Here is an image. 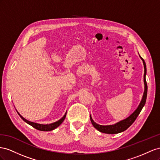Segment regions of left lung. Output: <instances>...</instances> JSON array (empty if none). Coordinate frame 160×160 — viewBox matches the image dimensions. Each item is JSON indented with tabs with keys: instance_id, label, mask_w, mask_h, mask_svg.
<instances>
[{
	"instance_id": "obj_1",
	"label": "left lung",
	"mask_w": 160,
	"mask_h": 160,
	"mask_svg": "<svg viewBox=\"0 0 160 160\" xmlns=\"http://www.w3.org/2000/svg\"><path fill=\"white\" fill-rule=\"evenodd\" d=\"M141 59L142 60L143 63V66H144V69H145V73H144V84H145V91L143 93V96L142 100L139 104V105L138 108L136 109L135 111L132 114L131 116H129L128 118H127L126 119L122 120L120 122H118L115 125H98L97 123H96L93 120L92 117L90 116V121L93 126L95 127L96 129L98 130L99 131L102 132V133H108V134H115V133H121V132H122L125 131L127 129H128L129 127L133 124L137 117H138L139 115L140 112L142 110L143 107H144L145 102H146V98H147V94H148V85L147 82H146V80H145V76H146V65H145V62L144 61L143 59L140 56Z\"/></svg>"
}]
</instances>
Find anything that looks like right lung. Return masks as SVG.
<instances>
[{"label":"right lung","mask_w":160,"mask_h":160,"mask_svg":"<svg viewBox=\"0 0 160 160\" xmlns=\"http://www.w3.org/2000/svg\"><path fill=\"white\" fill-rule=\"evenodd\" d=\"M17 113L19 114V115L21 117V118L25 122H26L27 123H28V124H29L30 125H31L32 127H34V128H35L36 129L39 130V131H52V130H53V129H55L56 128H57V127L59 125H60L62 124V122L63 121V120L65 119L66 116V112L64 116H63L61 118V119H60L59 121L55 122H53V123H51V124L42 125V124H38V123H35V122H31V121H27V120L25 119V118L22 117L19 112H17Z\"/></svg>","instance_id":"add662e5"}]
</instances>
